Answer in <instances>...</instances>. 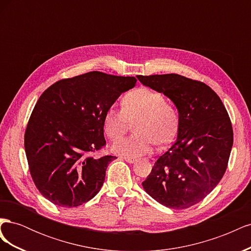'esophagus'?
<instances>
[{
    "label": "esophagus",
    "mask_w": 251,
    "mask_h": 251,
    "mask_svg": "<svg viewBox=\"0 0 251 251\" xmlns=\"http://www.w3.org/2000/svg\"><path fill=\"white\" fill-rule=\"evenodd\" d=\"M123 160H125L127 163H135L136 162V159H132V158H125V157H121Z\"/></svg>",
    "instance_id": "esophagus-1"
}]
</instances>
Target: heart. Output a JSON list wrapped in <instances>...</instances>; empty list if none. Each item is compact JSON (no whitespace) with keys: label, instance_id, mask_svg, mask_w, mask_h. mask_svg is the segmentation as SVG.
Listing matches in <instances>:
<instances>
[{"label":"heart","instance_id":"1","mask_svg":"<svg viewBox=\"0 0 251 251\" xmlns=\"http://www.w3.org/2000/svg\"><path fill=\"white\" fill-rule=\"evenodd\" d=\"M135 124L136 134L112 146V151L125 158H139L150 154L158 143H170L178 130L179 118L173 105L158 91L140 87L123 100V109L111 107L103 117V131L112 140L123 136Z\"/></svg>","mask_w":251,"mask_h":251}]
</instances>
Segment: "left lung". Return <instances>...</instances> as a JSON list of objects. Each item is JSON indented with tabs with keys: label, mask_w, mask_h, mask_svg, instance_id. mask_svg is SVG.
I'll list each match as a JSON object with an SVG mask.
<instances>
[{
	"label": "left lung",
	"mask_w": 251,
	"mask_h": 251,
	"mask_svg": "<svg viewBox=\"0 0 251 251\" xmlns=\"http://www.w3.org/2000/svg\"><path fill=\"white\" fill-rule=\"evenodd\" d=\"M137 78L169 97L179 114L177 139L158 158L142 187L166 207H191L218 185L227 169L233 143L228 113L204 82L174 73Z\"/></svg>",
	"instance_id": "obj_1"
}]
</instances>
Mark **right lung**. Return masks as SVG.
Masks as SVG:
<instances>
[{
	"label": "right lung",
	"mask_w": 251,
	"mask_h": 251,
	"mask_svg": "<svg viewBox=\"0 0 251 251\" xmlns=\"http://www.w3.org/2000/svg\"><path fill=\"white\" fill-rule=\"evenodd\" d=\"M135 77L88 72L53 83L28 121L25 151L40 193L57 206L76 207L98 194L114 156L94 158L104 144L103 117Z\"/></svg>",
	"instance_id": "1"
}]
</instances>
